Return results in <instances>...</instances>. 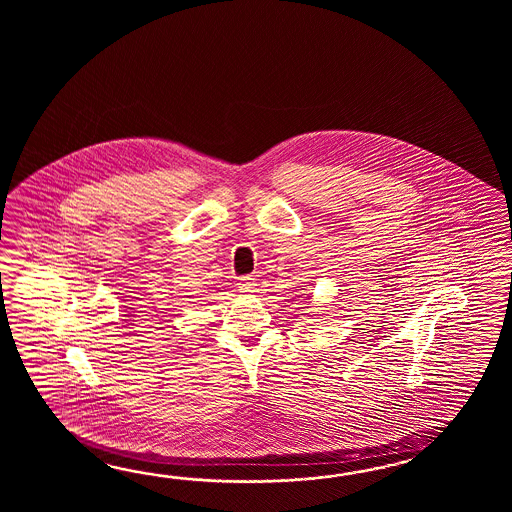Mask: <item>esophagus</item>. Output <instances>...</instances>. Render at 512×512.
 <instances>
[{
    "instance_id": "obj_1",
    "label": "esophagus",
    "mask_w": 512,
    "mask_h": 512,
    "mask_svg": "<svg viewBox=\"0 0 512 512\" xmlns=\"http://www.w3.org/2000/svg\"><path fill=\"white\" fill-rule=\"evenodd\" d=\"M238 287H240L241 293H252L254 287H256V282H254L252 276H243L240 283H238Z\"/></svg>"
}]
</instances>
